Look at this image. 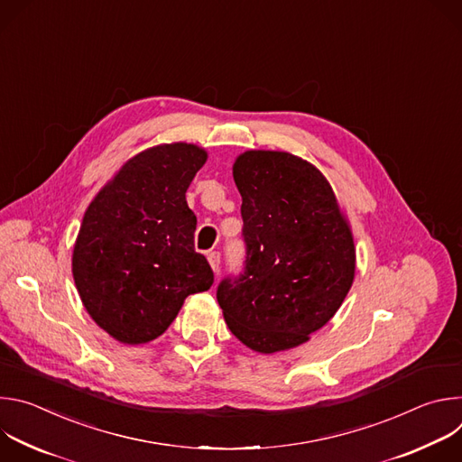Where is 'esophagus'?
<instances>
[{
    "mask_svg": "<svg viewBox=\"0 0 462 462\" xmlns=\"http://www.w3.org/2000/svg\"><path fill=\"white\" fill-rule=\"evenodd\" d=\"M208 263H210L212 271L217 273V271H219V265H221V254H219V252H210V254H208Z\"/></svg>",
    "mask_w": 462,
    "mask_h": 462,
    "instance_id": "1",
    "label": "esophagus"
}]
</instances>
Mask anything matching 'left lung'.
<instances>
[{"instance_id": "1", "label": "left lung", "mask_w": 462, "mask_h": 462, "mask_svg": "<svg viewBox=\"0 0 462 462\" xmlns=\"http://www.w3.org/2000/svg\"><path fill=\"white\" fill-rule=\"evenodd\" d=\"M232 173L246 261L239 278L217 287L225 321L252 351L298 347L337 314L353 285L349 221L331 184L301 157L248 150Z\"/></svg>"}]
</instances>
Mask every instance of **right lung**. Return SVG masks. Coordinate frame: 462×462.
Masks as SVG:
<instances>
[{"instance_id":"right-lung-1","label":"right lung","mask_w":462,"mask_h":462,"mask_svg":"<svg viewBox=\"0 0 462 462\" xmlns=\"http://www.w3.org/2000/svg\"><path fill=\"white\" fill-rule=\"evenodd\" d=\"M208 153L188 143L148 148L122 164L88 207L73 248V278L95 323L120 344L161 337L214 273L193 248L186 189Z\"/></svg>"}]
</instances>
